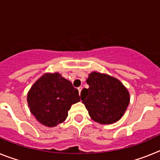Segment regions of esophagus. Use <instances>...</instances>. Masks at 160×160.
<instances>
[{"instance_id":"1","label":"esophagus","mask_w":160,"mask_h":160,"mask_svg":"<svg viewBox=\"0 0 160 160\" xmlns=\"http://www.w3.org/2000/svg\"><path fill=\"white\" fill-rule=\"evenodd\" d=\"M78 91H79V94H81V91H82V87H79L78 88Z\"/></svg>"}]
</instances>
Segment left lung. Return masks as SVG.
<instances>
[{"label": "left lung", "mask_w": 160, "mask_h": 160, "mask_svg": "<svg viewBox=\"0 0 160 160\" xmlns=\"http://www.w3.org/2000/svg\"><path fill=\"white\" fill-rule=\"evenodd\" d=\"M88 89H83L81 99L90 116L102 124L115 122L129 105L128 90L118 79L107 74L92 72L87 80Z\"/></svg>", "instance_id": "left-lung-1"}]
</instances>
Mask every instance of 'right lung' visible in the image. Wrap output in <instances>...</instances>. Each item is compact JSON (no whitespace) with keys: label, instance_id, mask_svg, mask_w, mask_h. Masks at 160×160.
<instances>
[{"label":"right lung","instance_id":"obj_1","mask_svg":"<svg viewBox=\"0 0 160 160\" xmlns=\"http://www.w3.org/2000/svg\"><path fill=\"white\" fill-rule=\"evenodd\" d=\"M27 101L30 111L46 127L64 122L72 104L80 101L78 90L58 73H46L31 87Z\"/></svg>","mask_w":160,"mask_h":160}]
</instances>
